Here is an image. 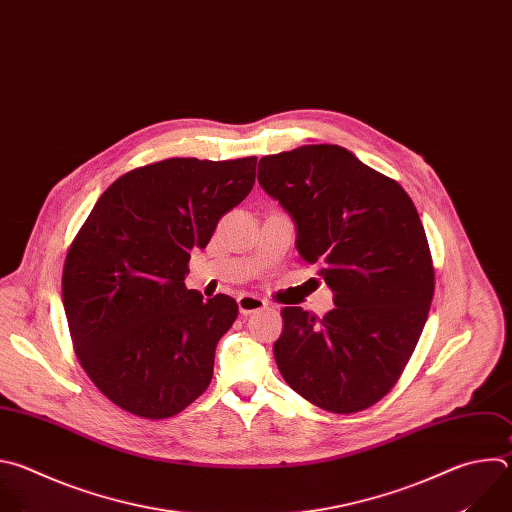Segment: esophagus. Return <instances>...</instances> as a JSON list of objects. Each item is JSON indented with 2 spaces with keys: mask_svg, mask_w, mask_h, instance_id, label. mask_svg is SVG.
<instances>
[{
  "mask_svg": "<svg viewBox=\"0 0 512 512\" xmlns=\"http://www.w3.org/2000/svg\"><path fill=\"white\" fill-rule=\"evenodd\" d=\"M266 306H268V302L256 294H240L238 296V309H240V315H244V317L264 311Z\"/></svg>",
  "mask_w": 512,
  "mask_h": 512,
  "instance_id": "esophagus-1",
  "label": "esophagus"
}]
</instances>
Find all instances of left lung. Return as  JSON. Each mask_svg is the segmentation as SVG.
Returning <instances> with one entry per match:
<instances>
[{"mask_svg":"<svg viewBox=\"0 0 512 512\" xmlns=\"http://www.w3.org/2000/svg\"><path fill=\"white\" fill-rule=\"evenodd\" d=\"M262 189L296 224V248L333 290L323 319L282 309L274 343L284 381L333 414L377 403L399 379L424 331L434 264L403 187L339 145H302L258 163Z\"/></svg>","mask_w":512,"mask_h":512,"instance_id":"obj_1","label":"left lung"}]
</instances>
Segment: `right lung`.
I'll return each instance as SVG.
<instances>
[{
    "label": "right lung",
    "instance_id": "1",
    "mask_svg": "<svg viewBox=\"0 0 512 512\" xmlns=\"http://www.w3.org/2000/svg\"><path fill=\"white\" fill-rule=\"evenodd\" d=\"M256 157H173L137 167L98 197L66 254L62 300L74 353L121 410L165 420L214 375L238 302L187 290L193 248L256 181Z\"/></svg>",
    "mask_w": 512,
    "mask_h": 512
}]
</instances>
